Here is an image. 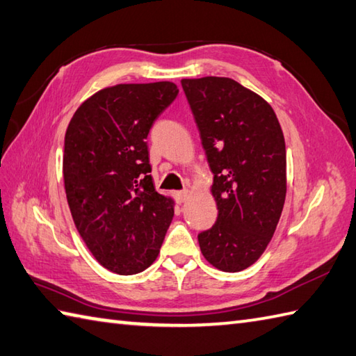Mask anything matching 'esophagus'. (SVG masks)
Returning a JSON list of instances; mask_svg holds the SVG:
<instances>
[{"label": "esophagus", "instance_id": "obj_1", "mask_svg": "<svg viewBox=\"0 0 356 356\" xmlns=\"http://www.w3.org/2000/svg\"><path fill=\"white\" fill-rule=\"evenodd\" d=\"M175 198L178 202H184L188 198V191H179L175 192Z\"/></svg>", "mask_w": 356, "mask_h": 356}]
</instances>
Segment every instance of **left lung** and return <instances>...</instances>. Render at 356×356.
Returning a JSON list of instances; mask_svg holds the SVG:
<instances>
[{
	"instance_id": "left-lung-1",
	"label": "left lung",
	"mask_w": 356,
	"mask_h": 356,
	"mask_svg": "<svg viewBox=\"0 0 356 356\" xmlns=\"http://www.w3.org/2000/svg\"><path fill=\"white\" fill-rule=\"evenodd\" d=\"M181 86L213 173L215 226L198 235L202 257L241 272L263 255L287 192L286 143L272 106L226 76L184 78Z\"/></svg>"
}]
</instances>
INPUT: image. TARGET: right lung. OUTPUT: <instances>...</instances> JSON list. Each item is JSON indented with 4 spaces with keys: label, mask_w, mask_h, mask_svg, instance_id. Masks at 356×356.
<instances>
[{
    "label": "right lung",
    "mask_w": 356,
    "mask_h": 356,
    "mask_svg": "<svg viewBox=\"0 0 356 356\" xmlns=\"http://www.w3.org/2000/svg\"><path fill=\"white\" fill-rule=\"evenodd\" d=\"M177 95L170 81L108 86L67 126L63 178L72 218L87 249L113 273L147 269L172 222L175 201L155 191L146 140Z\"/></svg>",
    "instance_id": "add662e5"
}]
</instances>
